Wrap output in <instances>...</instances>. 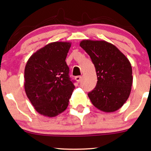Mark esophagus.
<instances>
[{
    "mask_svg": "<svg viewBox=\"0 0 151 151\" xmlns=\"http://www.w3.org/2000/svg\"><path fill=\"white\" fill-rule=\"evenodd\" d=\"M75 79L78 83L80 82V81L81 80V76H77V77H75Z\"/></svg>",
    "mask_w": 151,
    "mask_h": 151,
    "instance_id": "obj_1",
    "label": "esophagus"
}]
</instances>
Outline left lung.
<instances>
[{
    "label": "left lung",
    "instance_id": "left-lung-1",
    "mask_svg": "<svg viewBox=\"0 0 151 151\" xmlns=\"http://www.w3.org/2000/svg\"><path fill=\"white\" fill-rule=\"evenodd\" d=\"M79 46L90 56L96 68L97 83L88 93L92 104L105 112L119 110L132 90L129 60L117 47L105 41L83 40Z\"/></svg>",
    "mask_w": 151,
    "mask_h": 151
}]
</instances>
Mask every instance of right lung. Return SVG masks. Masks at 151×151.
I'll use <instances>...</instances> for the list:
<instances>
[{
  "mask_svg": "<svg viewBox=\"0 0 151 151\" xmlns=\"http://www.w3.org/2000/svg\"><path fill=\"white\" fill-rule=\"evenodd\" d=\"M71 43L56 41L40 48L29 58L24 69V90L39 114L53 117L68 108L75 88L66 59Z\"/></svg>",
  "mask_w": 151,
  "mask_h": 151,
  "instance_id": "add662e5",
  "label": "right lung"
}]
</instances>
